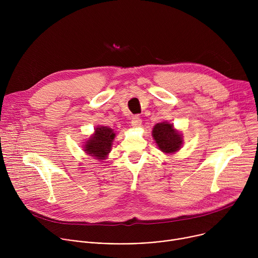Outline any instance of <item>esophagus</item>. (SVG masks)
<instances>
[{"label": "esophagus", "mask_w": 258, "mask_h": 258, "mask_svg": "<svg viewBox=\"0 0 258 258\" xmlns=\"http://www.w3.org/2000/svg\"><path fill=\"white\" fill-rule=\"evenodd\" d=\"M132 126L133 127H140L142 125V119L139 116H135L132 118Z\"/></svg>", "instance_id": "esophagus-1"}]
</instances>
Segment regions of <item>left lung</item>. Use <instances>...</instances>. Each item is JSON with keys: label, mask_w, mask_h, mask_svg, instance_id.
<instances>
[{"label": "left lung", "mask_w": 258, "mask_h": 258, "mask_svg": "<svg viewBox=\"0 0 258 258\" xmlns=\"http://www.w3.org/2000/svg\"><path fill=\"white\" fill-rule=\"evenodd\" d=\"M152 137L158 149L165 154H174L182 146V134L168 121L156 123L152 130Z\"/></svg>", "instance_id": "left-lung-1"}]
</instances>
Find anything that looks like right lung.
<instances>
[{"instance_id":"obj_1","label":"right lung","mask_w":258,"mask_h":258,"mask_svg":"<svg viewBox=\"0 0 258 258\" xmlns=\"http://www.w3.org/2000/svg\"><path fill=\"white\" fill-rule=\"evenodd\" d=\"M116 137L115 131L111 127L98 125L92 136L85 142L84 151L87 155L100 161L107 159L111 152L113 141Z\"/></svg>"}]
</instances>
